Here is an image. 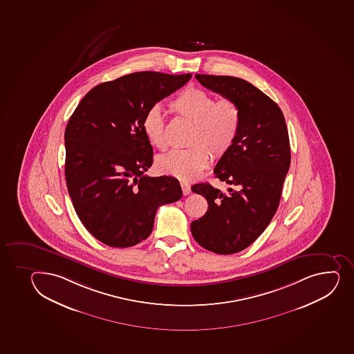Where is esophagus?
I'll use <instances>...</instances> for the list:
<instances>
[{
	"label": "esophagus",
	"instance_id": "34e87169",
	"mask_svg": "<svg viewBox=\"0 0 354 354\" xmlns=\"http://www.w3.org/2000/svg\"><path fill=\"white\" fill-rule=\"evenodd\" d=\"M180 185H181V188H183V195H189V194L192 193L189 183H185V181H181Z\"/></svg>",
	"mask_w": 354,
	"mask_h": 354
}]
</instances>
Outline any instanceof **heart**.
Masks as SVG:
<instances>
[{
    "mask_svg": "<svg viewBox=\"0 0 354 354\" xmlns=\"http://www.w3.org/2000/svg\"><path fill=\"white\" fill-rule=\"evenodd\" d=\"M169 108L178 116L193 123L188 136L192 145L171 149L159 157L158 168L161 173L178 179H195L208 166L212 158L209 150L214 157L219 158L234 145L241 130V109L232 100L215 102L212 95L201 88L181 91L169 103ZM142 130L151 145L160 149L167 146L164 116L159 106H151L146 111Z\"/></svg>",
    "mask_w": 354,
    "mask_h": 354,
    "instance_id": "b5f03b06",
    "label": "heart"
}]
</instances>
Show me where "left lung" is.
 I'll return each instance as SVG.
<instances>
[{
  "instance_id": "obj_1",
  "label": "left lung",
  "mask_w": 354,
  "mask_h": 354,
  "mask_svg": "<svg viewBox=\"0 0 354 354\" xmlns=\"http://www.w3.org/2000/svg\"><path fill=\"white\" fill-rule=\"evenodd\" d=\"M195 77L241 109L237 139L214 169L216 178L230 185L227 193L209 183L192 187L209 205L205 215L190 224L194 239L217 254H234L259 237L277 212L290 165L288 130L277 103L248 81L207 74Z\"/></svg>"
}]
</instances>
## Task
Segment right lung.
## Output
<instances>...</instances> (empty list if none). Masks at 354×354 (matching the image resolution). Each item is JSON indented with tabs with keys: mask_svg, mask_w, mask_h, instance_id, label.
Returning <instances> with one entry per match:
<instances>
[{
	"mask_svg": "<svg viewBox=\"0 0 354 354\" xmlns=\"http://www.w3.org/2000/svg\"><path fill=\"white\" fill-rule=\"evenodd\" d=\"M192 74L137 72L95 86L65 130V176L84 227L113 248H130L152 232L158 208L183 197L178 180L144 174L153 149L142 130L146 111Z\"/></svg>",
	"mask_w": 354,
	"mask_h": 354,
	"instance_id": "right-lung-1",
	"label": "right lung"
}]
</instances>
